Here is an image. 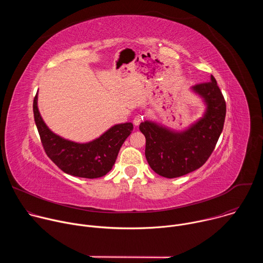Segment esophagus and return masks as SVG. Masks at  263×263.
Instances as JSON below:
<instances>
[{
  "instance_id": "1",
  "label": "esophagus",
  "mask_w": 263,
  "mask_h": 263,
  "mask_svg": "<svg viewBox=\"0 0 263 263\" xmlns=\"http://www.w3.org/2000/svg\"><path fill=\"white\" fill-rule=\"evenodd\" d=\"M140 122H141V118H140V117H136V118L134 119V121H133V124H134L135 126H138V125L140 124Z\"/></svg>"
}]
</instances>
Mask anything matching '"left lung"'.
Wrapping results in <instances>:
<instances>
[{
  "label": "left lung",
  "mask_w": 263,
  "mask_h": 263,
  "mask_svg": "<svg viewBox=\"0 0 263 263\" xmlns=\"http://www.w3.org/2000/svg\"><path fill=\"white\" fill-rule=\"evenodd\" d=\"M191 90L200 97L203 116L183 130L171 129L158 122L144 121L139 130L145 137V158L159 176L177 178L200 168L210 157L226 118V102L211 74L210 81Z\"/></svg>",
  "instance_id": "obj_1"
}]
</instances>
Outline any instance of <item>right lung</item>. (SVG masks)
Here are the masks:
<instances>
[{"label": "right lung", "mask_w": 263, "mask_h": 263, "mask_svg": "<svg viewBox=\"0 0 263 263\" xmlns=\"http://www.w3.org/2000/svg\"><path fill=\"white\" fill-rule=\"evenodd\" d=\"M39 92L33 102L34 121L49 158L64 173L80 178L105 176L115 165L120 148L133 131L132 123L117 124L88 142H76L54 133L43 120L37 105Z\"/></svg>", "instance_id": "obj_1"}]
</instances>
